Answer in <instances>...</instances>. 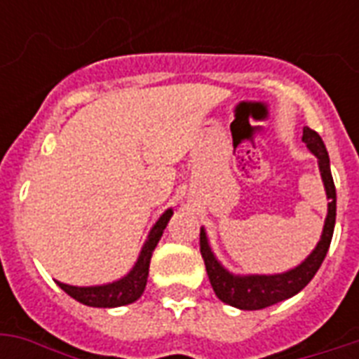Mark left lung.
Instances as JSON below:
<instances>
[{"mask_svg":"<svg viewBox=\"0 0 359 359\" xmlns=\"http://www.w3.org/2000/svg\"><path fill=\"white\" fill-rule=\"evenodd\" d=\"M302 141L306 143L307 149L315 154L318 162V171L323 177L324 190L328 197V214L324 219L323 235L315 245V250L298 264L281 273H240L229 272L227 268L218 261L214 255L212 248L208 244V236L205 227H201L199 235V244H201V255L207 266L208 279L212 285L214 292L224 304H229L233 307L244 309V311H255V309H264L268 306H273L278 302H283L290 296L298 294L304 287L313 279L317 270L323 264L324 257L328 253L330 242L334 236L335 227V184L332 171H330V156L324 145L323 137L311 130L309 126L304 128Z\"/></svg>","mask_w":359,"mask_h":359,"instance_id":"left-lung-1","label":"left lung"}]
</instances>
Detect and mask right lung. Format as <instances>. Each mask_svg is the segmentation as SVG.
<instances>
[{"mask_svg": "<svg viewBox=\"0 0 359 359\" xmlns=\"http://www.w3.org/2000/svg\"><path fill=\"white\" fill-rule=\"evenodd\" d=\"M171 216H173V208H168V210L158 218L156 224L152 225L151 233L147 236L145 244L141 248L140 257H137V261H135V264L132 266V270L121 279H117V281H111V283L104 285H93V287H76V285L61 283V281H55V283H57L67 294L72 296L74 300H78L80 304H83V306H128V304L137 300V298L143 294V290H145L152 251H154L156 244L160 242V238H162L163 229H165V225H168V222L171 219Z\"/></svg>", "mask_w": 359, "mask_h": 359, "instance_id": "right-lung-1", "label": "right lung"}]
</instances>
